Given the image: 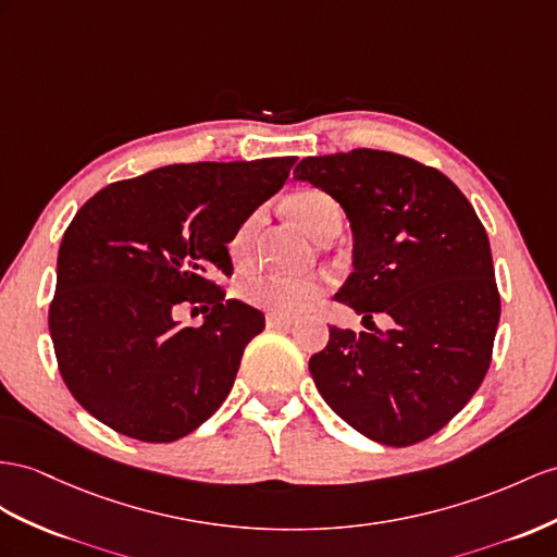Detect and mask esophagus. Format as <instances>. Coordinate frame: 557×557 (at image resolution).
Here are the masks:
<instances>
[{"instance_id": "obj_1", "label": "esophagus", "mask_w": 557, "mask_h": 557, "mask_svg": "<svg viewBox=\"0 0 557 557\" xmlns=\"http://www.w3.org/2000/svg\"><path fill=\"white\" fill-rule=\"evenodd\" d=\"M265 324L273 326V330H289V326L294 324V320L292 318H284V315H268Z\"/></svg>"}]
</instances>
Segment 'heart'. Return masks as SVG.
I'll return each mask as SVG.
<instances>
[{"label":"heart","mask_w":557,"mask_h":557,"mask_svg":"<svg viewBox=\"0 0 557 557\" xmlns=\"http://www.w3.org/2000/svg\"><path fill=\"white\" fill-rule=\"evenodd\" d=\"M292 216L304 231L320 239L332 225L341 223V209L330 195L320 190H304L292 197ZM263 209H253L237 223L231 239H227V253L235 263H249L256 247V235L261 231ZM326 284L320 277H280L259 275L242 282L239 294L253 308L273 312V315H298L322 298Z\"/></svg>","instance_id":"1"}]
</instances>
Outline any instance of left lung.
<instances>
[{"instance_id": "1", "label": "left lung", "mask_w": 557, "mask_h": 557, "mask_svg": "<svg viewBox=\"0 0 557 557\" xmlns=\"http://www.w3.org/2000/svg\"><path fill=\"white\" fill-rule=\"evenodd\" d=\"M296 181L344 207L352 273L334 296L376 334L330 326L312 381L355 431L388 447L435 435L468 405L492 362L502 315L492 249L466 195L405 154L358 148L306 157Z\"/></svg>"}]
</instances>
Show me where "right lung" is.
Instances as JSON below:
<instances>
[{"label": "right lung", "instance_id": "obj_1", "mask_svg": "<svg viewBox=\"0 0 557 557\" xmlns=\"http://www.w3.org/2000/svg\"><path fill=\"white\" fill-rule=\"evenodd\" d=\"M294 164H171L106 185L75 213L49 332L67 391L94 419L140 442H174L223 405L265 326L261 310L216 284L233 275L227 239ZM183 305H202L206 322L181 327Z\"/></svg>", "mask_w": 557, "mask_h": 557}]
</instances>
